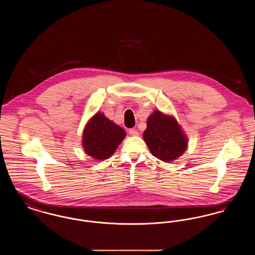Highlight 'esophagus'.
<instances>
[{
	"label": "esophagus",
	"instance_id": "obj_1",
	"mask_svg": "<svg viewBox=\"0 0 255 255\" xmlns=\"http://www.w3.org/2000/svg\"><path fill=\"white\" fill-rule=\"evenodd\" d=\"M129 133H130L131 135H137V134H138L137 131H136L135 129H130V130H129Z\"/></svg>",
	"mask_w": 255,
	"mask_h": 255
}]
</instances>
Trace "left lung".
Listing matches in <instances>:
<instances>
[{
  "label": "left lung",
  "mask_w": 255,
  "mask_h": 255,
  "mask_svg": "<svg viewBox=\"0 0 255 255\" xmlns=\"http://www.w3.org/2000/svg\"><path fill=\"white\" fill-rule=\"evenodd\" d=\"M143 139L152 155L165 162L179 158L187 148L186 137L179 123L159 111L148 118Z\"/></svg>",
  "instance_id": "left-lung-1"
}]
</instances>
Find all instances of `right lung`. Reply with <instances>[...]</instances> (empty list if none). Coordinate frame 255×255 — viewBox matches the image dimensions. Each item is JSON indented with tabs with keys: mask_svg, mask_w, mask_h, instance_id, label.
<instances>
[{
	"mask_svg": "<svg viewBox=\"0 0 255 255\" xmlns=\"http://www.w3.org/2000/svg\"><path fill=\"white\" fill-rule=\"evenodd\" d=\"M125 135L122 127L111 122L103 114L97 113L86 126L83 147L92 158L105 159L115 153Z\"/></svg>",
	"mask_w": 255,
	"mask_h": 255,
	"instance_id": "1",
	"label": "right lung"
}]
</instances>
